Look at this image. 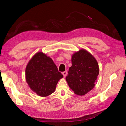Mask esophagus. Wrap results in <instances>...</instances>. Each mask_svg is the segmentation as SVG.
<instances>
[{
	"instance_id": "34e87169",
	"label": "esophagus",
	"mask_w": 126,
	"mask_h": 126,
	"mask_svg": "<svg viewBox=\"0 0 126 126\" xmlns=\"http://www.w3.org/2000/svg\"><path fill=\"white\" fill-rule=\"evenodd\" d=\"M62 74H63V77H65L66 76H67V71H64L63 72Z\"/></svg>"
}]
</instances>
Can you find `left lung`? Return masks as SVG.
I'll return each instance as SVG.
<instances>
[{
    "label": "left lung",
    "instance_id": "left-lung-1",
    "mask_svg": "<svg viewBox=\"0 0 126 126\" xmlns=\"http://www.w3.org/2000/svg\"><path fill=\"white\" fill-rule=\"evenodd\" d=\"M71 63L66 80L75 94L83 96L94 87L99 75L98 63L90 52L83 49L72 55Z\"/></svg>",
    "mask_w": 126,
    "mask_h": 126
}]
</instances>
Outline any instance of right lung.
I'll list each match as a JSON object with an SVG mask.
<instances>
[{
    "label": "right lung",
    "instance_id": "add662e5",
    "mask_svg": "<svg viewBox=\"0 0 126 126\" xmlns=\"http://www.w3.org/2000/svg\"><path fill=\"white\" fill-rule=\"evenodd\" d=\"M26 80L33 91L41 97H46L55 91L63 75L52 59L38 52L29 60L26 68Z\"/></svg>",
    "mask_w": 126,
    "mask_h": 126
}]
</instances>
